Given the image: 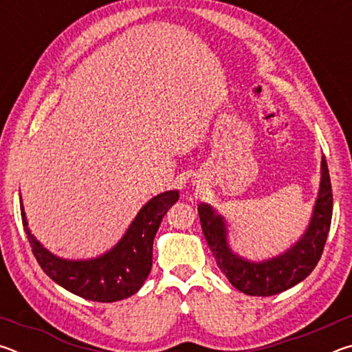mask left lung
I'll return each instance as SVG.
<instances>
[{"label":"left lung","mask_w":352,"mask_h":352,"mask_svg":"<svg viewBox=\"0 0 352 352\" xmlns=\"http://www.w3.org/2000/svg\"><path fill=\"white\" fill-rule=\"evenodd\" d=\"M199 216L205 239L216 258L217 267L237 290L252 296L281 294L311 275L323 253L332 219V188L326 158H321L320 190L311 223L301 239L276 258L262 262L241 258L230 248L226 241L223 217L208 204L199 205Z\"/></svg>","instance_id":"1"}]
</instances>
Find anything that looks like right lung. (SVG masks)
Returning <instances> with one entry per match:
<instances>
[{"label":"right lung","instance_id":"add662e5","mask_svg":"<svg viewBox=\"0 0 352 352\" xmlns=\"http://www.w3.org/2000/svg\"><path fill=\"white\" fill-rule=\"evenodd\" d=\"M178 197V190L155 195L141 208L126 234L110 252L85 261L63 259L47 252L28 228L23 201L20 210L28 241L41 270L71 294L90 301L113 302L132 296L144 284L152 269L153 237Z\"/></svg>","mask_w":352,"mask_h":352}]
</instances>
